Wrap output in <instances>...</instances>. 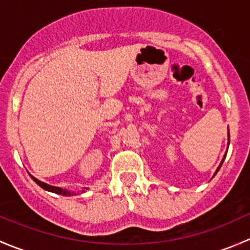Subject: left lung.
Listing matches in <instances>:
<instances>
[{"mask_svg": "<svg viewBox=\"0 0 250 250\" xmlns=\"http://www.w3.org/2000/svg\"><path fill=\"white\" fill-rule=\"evenodd\" d=\"M229 139H230V134H229ZM229 145H230V141H229ZM226 153H228V151H226ZM226 153H225V156H224L223 161H221L220 166H219V167H218V169H216V172H215V174H216V173H218V170H219V169H220V167H221V166H223V162H224V160H225V157H226Z\"/></svg>", "mask_w": 250, "mask_h": 250, "instance_id": "obj_1", "label": "left lung"}]
</instances>
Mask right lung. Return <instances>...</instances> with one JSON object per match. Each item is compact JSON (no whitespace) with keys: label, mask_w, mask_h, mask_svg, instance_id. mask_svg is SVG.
<instances>
[{"label":"right lung","mask_w":250,"mask_h":250,"mask_svg":"<svg viewBox=\"0 0 250 250\" xmlns=\"http://www.w3.org/2000/svg\"><path fill=\"white\" fill-rule=\"evenodd\" d=\"M30 176H31L32 180H34L35 183L37 184V185H40L42 188H44V190L50 191V192H54V193H58V195H62V196H74V195H76V193L71 192V191L64 190V188H57V186L48 185V184H46V183H42V181H40L39 179H36L35 176H32V175H30ZM82 192H84V190H83Z\"/></svg>","instance_id":"right-lung-1"}]
</instances>
